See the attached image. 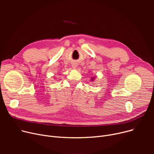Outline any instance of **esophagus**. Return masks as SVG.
Instances as JSON below:
<instances>
[{
    "label": "esophagus",
    "mask_w": 154,
    "mask_h": 154,
    "mask_svg": "<svg viewBox=\"0 0 154 154\" xmlns=\"http://www.w3.org/2000/svg\"><path fill=\"white\" fill-rule=\"evenodd\" d=\"M72 67L74 68V69H75V68L77 67V66H76V65L74 64V65H73V66H72Z\"/></svg>",
    "instance_id": "esophagus-1"
}]
</instances>
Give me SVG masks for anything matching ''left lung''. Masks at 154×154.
Listing matches in <instances>:
<instances>
[{
    "mask_svg": "<svg viewBox=\"0 0 154 154\" xmlns=\"http://www.w3.org/2000/svg\"><path fill=\"white\" fill-rule=\"evenodd\" d=\"M95 78H96L95 77H91V81H92V82H94V80H95Z\"/></svg>",
    "mask_w": 154,
    "mask_h": 154,
    "instance_id": "8db88e82",
    "label": "left lung"
}]
</instances>
